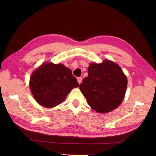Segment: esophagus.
<instances>
[{"mask_svg": "<svg viewBox=\"0 0 156 156\" xmlns=\"http://www.w3.org/2000/svg\"><path fill=\"white\" fill-rule=\"evenodd\" d=\"M77 80H78V83L79 84H80V83H81V82H82V78H81V77H78L77 78Z\"/></svg>", "mask_w": 156, "mask_h": 156, "instance_id": "obj_1", "label": "esophagus"}]
</instances>
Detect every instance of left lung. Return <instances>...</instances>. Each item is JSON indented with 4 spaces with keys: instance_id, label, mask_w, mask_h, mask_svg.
I'll return each mask as SVG.
<instances>
[{
    "instance_id": "left-lung-1",
    "label": "left lung",
    "mask_w": 156,
    "mask_h": 156,
    "mask_svg": "<svg viewBox=\"0 0 156 156\" xmlns=\"http://www.w3.org/2000/svg\"><path fill=\"white\" fill-rule=\"evenodd\" d=\"M88 76L80 89L88 104L98 113H108L118 108L123 101L128 84L126 76L119 66L111 60L91 62Z\"/></svg>"
}]
</instances>
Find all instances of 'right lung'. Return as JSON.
I'll return each instance as SVG.
<instances>
[{
  "label": "right lung",
  "instance_id": "add662e5",
  "mask_svg": "<svg viewBox=\"0 0 156 156\" xmlns=\"http://www.w3.org/2000/svg\"><path fill=\"white\" fill-rule=\"evenodd\" d=\"M29 86L39 105L53 108L61 104L72 89L78 87L79 84L71 69L63 64L45 62L33 71Z\"/></svg>",
  "mask_w": 156,
  "mask_h": 156
}]
</instances>
